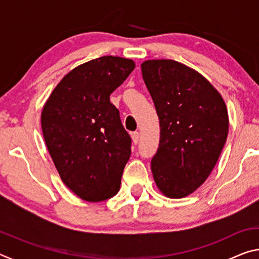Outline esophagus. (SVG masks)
<instances>
[{
  "instance_id": "1",
  "label": "esophagus",
  "mask_w": 259,
  "mask_h": 259,
  "mask_svg": "<svg viewBox=\"0 0 259 259\" xmlns=\"http://www.w3.org/2000/svg\"><path fill=\"white\" fill-rule=\"evenodd\" d=\"M139 138H140V135H139V133H137V131H135V133L131 134V139H133L134 144H138Z\"/></svg>"
}]
</instances>
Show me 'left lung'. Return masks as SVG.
Returning <instances> with one entry per match:
<instances>
[{
  "label": "left lung",
  "mask_w": 259,
  "mask_h": 259,
  "mask_svg": "<svg viewBox=\"0 0 259 259\" xmlns=\"http://www.w3.org/2000/svg\"><path fill=\"white\" fill-rule=\"evenodd\" d=\"M140 67L161 126L154 182L166 198H185L209 177L225 145V102L207 78L178 61L152 59Z\"/></svg>",
  "instance_id": "obj_1"
}]
</instances>
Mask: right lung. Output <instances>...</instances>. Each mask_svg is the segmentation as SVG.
<instances>
[{
    "instance_id": "add662e5",
    "label": "right lung",
    "mask_w": 259,
    "mask_h": 259,
    "mask_svg": "<svg viewBox=\"0 0 259 259\" xmlns=\"http://www.w3.org/2000/svg\"><path fill=\"white\" fill-rule=\"evenodd\" d=\"M135 61L104 56L78 65L52 91L41 113L42 133L61 181L88 202L113 198L131 154V139L109 96Z\"/></svg>"
}]
</instances>
